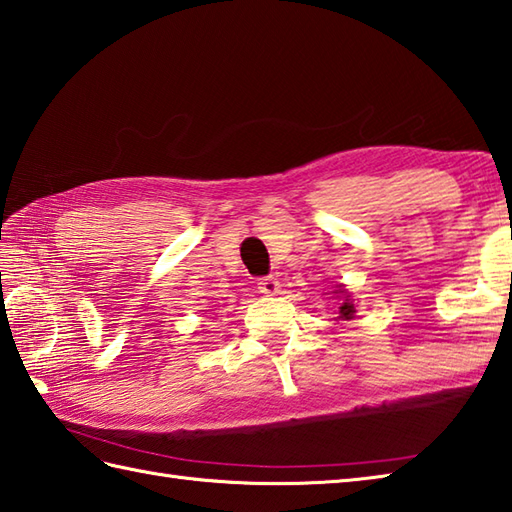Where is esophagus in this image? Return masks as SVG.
I'll return each instance as SVG.
<instances>
[{
	"instance_id": "1",
	"label": "esophagus",
	"mask_w": 512,
	"mask_h": 512,
	"mask_svg": "<svg viewBox=\"0 0 512 512\" xmlns=\"http://www.w3.org/2000/svg\"><path fill=\"white\" fill-rule=\"evenodd\" d=\"M257 288H259V292H262V295H266V297H273V295H279V292H281V284H279V281H277L275 277L259 279V281H257Z\"/></svg>"
}]
</instances>
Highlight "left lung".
<instances>
[{"label": "left lung", "mask_w": 512, "mask_h": 512, "mask_svg": "<svg viewBox=\"0 0 512 512\" xmlns=\"http://www.w3.org/2000/svg\"><path fill=\"white\" fill-rule=\"evenodd\" d=\"M334 295L341 299L339 301V310H336V314H339V317H336V321H350V319H354L356 306H354V301L350 299V292H347L343 286H339V288L334 290Z\"/></svg>", "instance_id": "1"}]
</instances>
